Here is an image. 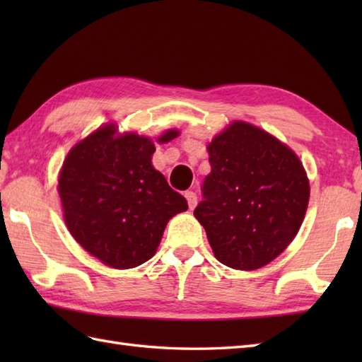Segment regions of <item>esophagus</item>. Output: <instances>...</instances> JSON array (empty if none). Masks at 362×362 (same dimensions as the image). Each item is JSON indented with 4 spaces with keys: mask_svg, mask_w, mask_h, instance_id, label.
<instances>
[{
    "mask_svg": "<svg viewBox=\"0 0 362 362\" xmlns=\"http://www.w3.org/2000/svg\"><path fill=\"white\" fill-rule=\"evenodd\" d=\"M185 197H187V201H188L189 210H194L196 205H197V196H196V193H193V191H187Z\"/></svg>",
    "mask_w": 362,
    "mask_h": 362,
    "instance_id": "1",
    "label": "esophagus"
}]
</instances>
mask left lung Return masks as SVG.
Listing matches in <instances>:
<instances>
[{
  "label": "left lung",
  "instance_id": "left-lung-1",
  "mask_svg": "<svg viewBox=\"0 0 362 362\" xmlns=\"http://www.w3.org/2000/svg\"><path fill=\"white\" fill-rule=\"evenodd\" d=\"M211 173L194 216L214 257L232 269L271 263L294 240L310 201L302 161L275 136L233 121L209 144Z\"/></svg>",
  "mask_w": 362,
  "mask_h": 362
}]
</instances>
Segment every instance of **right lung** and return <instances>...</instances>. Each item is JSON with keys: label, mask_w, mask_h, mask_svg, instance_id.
<instances>
[{"label": "right lung", "mask_w": 362, "mask_h": 362, "mask_svg": "<svg viewBox=\"0 0 362 362\" xmlns=\"http://www.w3.org/2000/svg\"><path fill=\"white\" fill-rule=\"evenodd\" d=\"M179 130L157 138L168 143ZM153 141L118 135L107 124L68 152L59 174L64 219L90 255L115 269L136 267L153 257L168 221L187 211V199L152 166Z\"/></svg>", "instance_id": "1"}]
</instances>
